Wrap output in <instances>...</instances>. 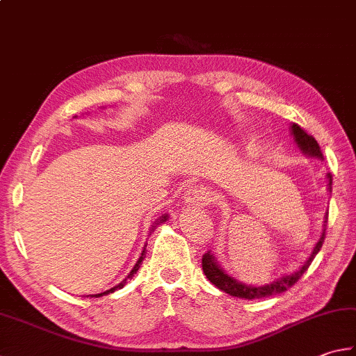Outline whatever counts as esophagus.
I'll return each instance as SVG.
<instances>
[{
	"instance_id": "34e87169",
	"label": "esophagus",
	"mask_w": 356,
	"mask_h": 356,
	"mask_svg": "<svg viewBox=\"0 0 356 356\" xmlns=\"http://www.w3.org/2000/svg\"><path fill=\"white\" fill-rule=\"evenodd\" d=\"M184 198L189 206H206L212 201V193L204 186H193L187 191Z\"/></svg>"
}]
</instances>
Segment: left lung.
I'll return each mask as SVG.
<instances>
[{
	"mask_svg": "<svg viewBox=\"0 0 356 356\" xmlns=\"http://www.w3.org/2000/svg\"><path fill=\"white\" fill-rule=\"evenodd\" d=\"M291 135H293L294 140H296V144L300 149V152L305 153L307 156L323 159V152H321V147L316 143V139H314L312 135H308V133L304 129H300L298 124L291 125ZM327 179H328V191L332 192V175L330 173H327ZM327 216L328 213H325L324 223H327ZM325 229H327V225H324L323 236H321L316 246H314L312 256L308 257V260L299 268L298 271L286 274V276L279 277L276 280H273L271 284H266L261 286L246 285L243 282H238L237 279L231 277L229 274H226L223 268L218 265V261L216 260V257H213V254H211V251H207L204 254L201 265H203V271L206 274V277L209 279L217 288H220L221 291L231 294V296L241 298V299H261V298H268V296H276V294L286 291L288 288H291L300 277H302V274L308 270V266L312 265L314 256H316L321 248H323L324 238H325Z\"/></svg>",
	"mask_w": 356,
	"mask_h": 356,
	"instance_id": "obj_1",
	"label": "left lung"
}]
</instances>
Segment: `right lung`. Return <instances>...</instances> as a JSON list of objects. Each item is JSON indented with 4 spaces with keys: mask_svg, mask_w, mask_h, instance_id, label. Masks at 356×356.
<instances>
[{
    "mask_svg": "<svg viewBox=\"0 0 356 356\" xmlns=\"http://www.w3.org/2000/svg\"><path fill=\"white\" fill-rule=\"evenodd\" d=\"M167 220V213H164L163 217H161V220H159V223H163V221H165ZM158 225V223H156ZM144 257H145V248H144V251H143V254H140V257H139V260L136 261V265L133 266V270L130 271V274L129 276H127V279H130V277H133L136 274V271L139 270V266H140V264H143V260H144ZM127 279H124L122 282H120L119 285H116V286H113V288H110V290H106V291H104V293H99V294H95V298H100V296H105V294H110V293H113V291H116V290H120V288H124V285H125V282H127ZM90 296L92 298V294H90Z\"/></svg>",
    "mask_w": 356,
    "mask_h": 356,
    "instance_id": "right-lung-1",
    "label": "right lung"
}]
</instances>
